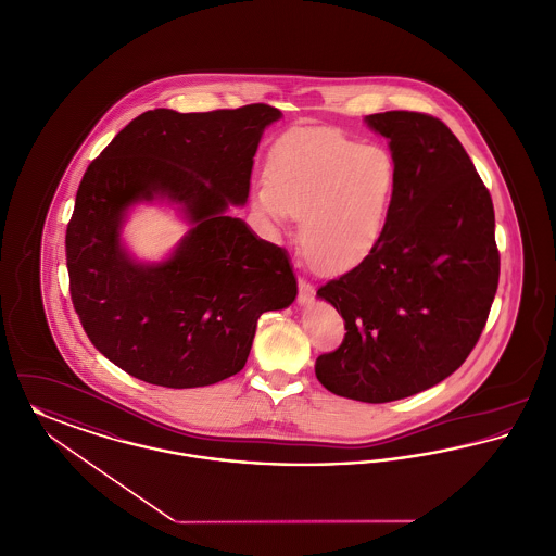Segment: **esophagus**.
Segmentation results:
<instances>
[{"label": "esophagus", "instance_id": "obj_1", "mask_svg": "<svg viewBox=\"0 0 556 556\" xmlns=\"http://www.w3.org/2000/svg\"><path fill=\"white\" fill-rule=\"evenodd\" d=\"M313 295H315V290H313V286L300 279V286H298V304H300V306H306V304H311Z\"/></svg>", "mask_w": 556, "mask_h": 556}]
</instances>
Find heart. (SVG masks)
Instances as JSON below:
<instances>
[{"instance_id": "obj_1", "label": "heart", "mask_w": 556, "mask_h": 556, "mask_svg": "<svg viewBox=\"0 0 556 556\" xmlns=\"http://www.w3.org/2000/svg\"><path fill=\"white\" fill-rule=\"evenodd\" d=\"M399 187L384 144L336 128H300L275 142L254 203L277 230L302 216V245L326 273L355 268L382 241Z\"/></svg>"}]
</instances>
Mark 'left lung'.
<instances>
[{
	"mask_svg": "<svg viewBox=\"0 0 556 556\" xmlns=\"http://www.w3.org/2000/svg\"><path fill=\"white\" fill-rule=\"evenodd\" d=\"M365 124L389 140L399 187L378 248L317 290L344 319L317 380L363 403L426 391L475 349L500 279L490 191L452 130L425 113L387 111Z\"/></svg>",
	"mask_w": 556,
	"mask_h": 556,
	"instance_id": "8db88e82",
	"label": "left lung"
}]
</instances>
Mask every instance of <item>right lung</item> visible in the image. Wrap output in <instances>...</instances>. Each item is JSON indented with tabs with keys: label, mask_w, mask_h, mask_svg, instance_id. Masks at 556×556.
<instances>
[{
	"label": "right lung",
	"mask_w": 556,
	"mask_h": 556,
	"mask_svg": "<svg viewBox=\"0 0 556 556\" xmlns=\"http://www.w3.org/2000/svg\"><path fill=\"white\" fill-rule=\"evenodd\" d=\"M268 104L138 115L86 169L66 227L71 300L92 344L134 378L210 387L243 369L262 313L295 300L283 248L254 235L245 205ZM176 204L190 230L162 263L136 262L121 239L130 207Z\"/></svg>",
	"instance_id": "add662e5"
}]
</instances>
